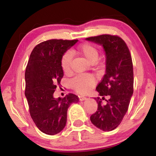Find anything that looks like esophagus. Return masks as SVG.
<instances>
[{"label":"esophagus","mask_w":156,"mask_h":156,"mask_svg":"<svg viewBox=\"0 0 156 156\" xmlns=\"http://www.w3.org/2000/svg\"><path fill=\"white\" fill-rule=\"evenodd\" d=\"M78 98H79V101H85L86 99H87V98L85 97V96H79Z\"/></svg>","instance_id":"obj_1"}]
</instances>
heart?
I'll return each instance as SVG.
<instances>
[{"label":"heart","instance_id":"b5f03b06","mask_svg":"<svg viewBox=\"0 0 156 156\" xmlns=\"http://www.w3.org/2000/svg\"><path fill=\"white\" fill-rule=\"evenodd\" d=\"M78 53L83 56L90 63H94L97 60L98 52L96 47L90 44H83L78 48ZM72 55L66 53L62 58L61 65L63 71L68 72L71 67ZM95 84V79L90 74H80L70 81L71 87L79 94H86L90 91Z\"/></svg>","mask_w":156,"mask_h":156}]
</instances>
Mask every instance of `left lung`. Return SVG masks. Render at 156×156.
Segmentation results:
<instances>
[{
	"label": "left lung",
	"mask_w": 156,
	"mask_h": 156,
	"mask_svg": "<svg viewBox=\"0 0 156 156\" xmlns=\"http://www.w3.org/2000/svg\"><path fill=\"white\" fill-rule=\"evenodd\" d=\"M103 47L105 54V74L96 90L99 96L108 95L105 106L97 98L98 110L90 117L91 123L103 131L115 129L126 113L133 94V68L131 55L122 38L110 34L86 38ZM96 99V98H95Z\"/></svg>",
	"instance_id": "left-lung-1"
}]
</instances>
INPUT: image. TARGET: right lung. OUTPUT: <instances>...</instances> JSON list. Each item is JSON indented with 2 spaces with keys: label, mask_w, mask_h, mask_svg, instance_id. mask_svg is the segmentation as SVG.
<instances>
[{
  "label": "right lung",
  "mask_w": 156,
  "mask_h": 156,
  "mask_svg": "<svg viewBox=\"0 0 156 156\" xmlns=\"http://www.w3.org/2000/svg\"><path fill=\"white\" fill-rule=\"evenodd\" d=\"M78 41L51 39L37 45L30 55L25 73V95L33 122L45 134L61 132L66 126L69 107L78 101L73 94L63 98L53 96L64 76L62 58Z\"/></svg>",
  "instance_id": "obj_1"
}]
</instances>
